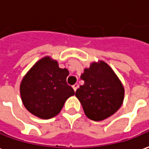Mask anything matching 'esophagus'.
Here are the masks:
<instances>
[{"instance_id": "obj_1", "label": "esophagus", "mask_w": 149, "mask_h": 149, "mask_svg": "<svg viewBox=\"0 0 149 149\" xmlns=\"http://www.w3.org/2000/svg\"><path fill=\"white\" fill-rule=\"evenodd\" d=\"M78 87H79V85H78V84H77V83L72 85V88H73V89H74V91H76V90L78 89Z\"/></svg>"}]
</instances>
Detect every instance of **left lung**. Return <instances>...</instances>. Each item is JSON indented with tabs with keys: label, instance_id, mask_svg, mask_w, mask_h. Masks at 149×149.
Here are the masks:
<instances>
[{
	"label": "left lung",
	"instance_id": "1",
	"mask_svg": "<svg viewBox=\"0 0 149 149\" xmlns=\"http://www.w3.org/2000/svg\"><path fill=\"white\" fill-rule=\"evenodd\" d=\"M81 78L85 83L75 95L89 119L102 121L120 108L124 99V87L106 62H93L84 69Z\"/></svg>",
	"mask_w": 149,
	"mask_h": 149
}]
</instances>
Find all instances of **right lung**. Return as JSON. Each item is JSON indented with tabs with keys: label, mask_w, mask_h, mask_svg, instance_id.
I'll return each mask as SVG.
<instances>
[{
	"label": "right lung",
	"mask_w": 149,
	"mask_h": 149,
	"mask_svg": "<svg viewBox=\"0 0 149 149\" xmlns=\"http://www.w3.org/2000/svg\"><path fill=\"white\" fill-rule=\"evenodd\" d=\"M68 74V69L60 68L57 60L50 56L37 61L20 84L21 98L26 109L42 119L57 115L66 100L75 93L66 82Z\"/></svg>",
	"instance_id": "obj_1"
}]
</instances>
